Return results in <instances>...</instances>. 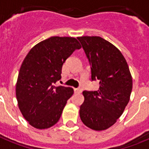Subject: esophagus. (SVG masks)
<instances>
[{"mask_svg": "<svg viewBox=\"0 0 149 149\" xmlns=\"http://www.w3.org/2000/svg\"><path fill=\"white\" fill-rule=\"evenodd\" d=\"M74 91H75V93H81L82 92V88H75L74 89Z\"/></svg>", "mask_w": 149, "mask_h": 149, "instance_id": "34e87169", "label": "esophagus"}]
</instances>
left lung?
Instances as JSON below:
<instances>
[{
  "mask_svg": "<svg viewBox=\"0 0 149 149\" xmlns=\"http://www.w3.org/2000/svg\"><path fill=\"white\" fill-rule=\"evenodd\" d=\"M91 69L92 81H99V89L83 91L84 101L80 117L91 130L101 131L113 126L130 101L132 79L121 52L100 36L77 37Z\"/></svg>",
  "mask_w": 149,
  "mask_h": 149,
  "instance_id": "left-lung-1",
  "label": "left lung"
}]
</instances>
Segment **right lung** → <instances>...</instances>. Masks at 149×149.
<instances>
[{"label": "right lung", "instance_id": "1", "mask_svg": "<svg viewBox=\"0 0 149 149\" xmlns=\"http://www.w3.org/2000/svg\"><path fill=\"white\" fill-rule=\"evenodd\" d=\"M81 48L75 38L52 36L33 46L24 58L16 96L19 110L32 126L48 129L59 120L74 90L55 84L61 79L66 59Z\"/></svg>", "mask_w": 149, "mask_h": 149}]
</instances>
